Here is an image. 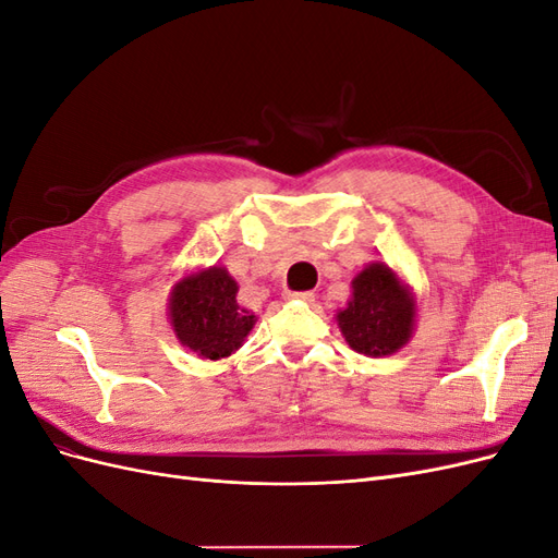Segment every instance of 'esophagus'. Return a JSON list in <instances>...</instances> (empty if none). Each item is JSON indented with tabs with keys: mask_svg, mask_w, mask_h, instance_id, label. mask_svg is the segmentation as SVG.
<instances>
[{
	"mask_svg": "<svg viewBox=\"0 0 558 558\" xmlns=\"http://www.w3.org/2000/svg\"><path fill=\"white\" fill-rule=\"evenodd\" d=\"M289 298H293V300H300V302H314V291H293V293H289Z\"/></svg>",
	"mask_w": 558,
	"mask_h": 558,
	"instance_id": "34e87169",
	"label": "esophagus"
}]
</instances>
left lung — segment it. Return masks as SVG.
Wrapping results in <instances>:
<instances>
[{
	"mask_svg": "<svg viewBox=\"0 0 558 558\" xmlns=\"http://www.w3.org/2000/svg\"><path fill=\"white\" fill-rule=\"evenodd\" d=\"M337 324L353 351L388 356L410 340L414 300L391 267L373 263L353 279V298L337 314Z\"/></svg>",
	"mask_w": 558,
	"mask_h": 558,
	"instance_id": "left-lung-1",
	"label": "left lung"
}]
</instances>
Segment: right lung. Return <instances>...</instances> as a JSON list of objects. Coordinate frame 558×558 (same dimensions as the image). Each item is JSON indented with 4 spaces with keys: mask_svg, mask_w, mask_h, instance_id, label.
Wrapping results in <instances>:
<instances>
[{
    "mask_svg": "<svg viewBox=\"0 0 558 558\" xmlns=\"http://www.w3.org/2000/svg\"><path fill=\"white\" fill-rule=\"evenodd\" d=\"M238 281L223 267H209L174 286L170 300L172 326L183 347L218 361L240 349L256 316L238 305Z\"/></svg>",
    "mask_w": 558,
    "mask_h": 558,
    "instance_id": "1",
    "label": "right lung"
}]
</instances>
